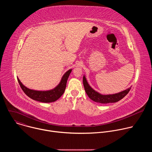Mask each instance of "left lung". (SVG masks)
I'll use <instances>...</instances> for the list:
<instances>
[{
	"mask_svg": "<svg viewBox=\"0 0 152 152\" xmlns=\"http://www.w3.org/2000/svg\"><path fill=\"white\" fill-rule=\"evenodd\" d=\"M83 83L85 88V91L88 95V96L93 101L100 103H115L125 97L131 90V87L117 94L103 95L98 92L94 90L88 83L86 81V79L83 76Z\"/></svg>",
	"mask_w": 152,
	"mask_h": 152,
	"instance_id": "obj_1",
	"label": "left lung"
}]
</instances>
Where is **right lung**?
I'll use <instances>...</instances> for the list:
<instances>
[{
	"label": "right lung",
	"instance_id": "1",
	"mask_svg": "<svg viewBox=\"0 0 152 152\" xmlns=\"http://www.w3.org/2000/svg\"><path fill=\"white\" fill-rule=\"evenodd\" d=\"M72 69L68 70L63 75L61 82L56 87L49 91H42L29 89L22 84L18 78H17V80L20 85L21 88L22 89L23 92L29 97L40 102L50 103L57 100L64 93V91L66 88L67 79L70 76V73L72 72Z\"/></svg>",
	"mask_w": 152,
	"mask_h": 152
}]
</instances>
